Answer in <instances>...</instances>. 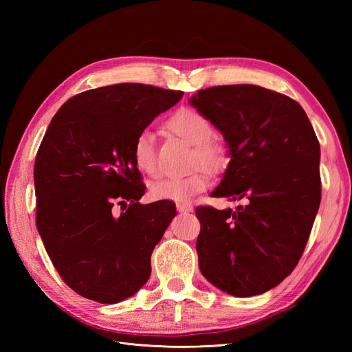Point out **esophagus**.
Instances as JSON below:
<instances>
[{
    "mask_svg": "<svg viewBox=\"0 0 352 352\" xmlns=\"http://www.w3.org/2000/svg\"><path fill=\"white\" fill-rule=\"evenodd\" d=\"M176 210L179 212H192L194 211V207L189 206V204H184V202H177L176 204Z\"/></svg>",
    "mask_w": 352,
    "mask_h": 352,
    "instance_id": "esophagus-1",
    "label": "esophagus"
}]
</instances>
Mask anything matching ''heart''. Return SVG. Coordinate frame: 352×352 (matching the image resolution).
I'll use <instances>...</instances> for the list:
<instances>
[{
    "mask_svg": "<svg viewBox=\"0 0 352 352\" xmlns=\"http://www.w3.org/2000/svg\"><path fill=\"white\" fill-rule=\"evenodd\" d=\"M168 131L195 146V163L204 166L210 172H219L228 163L226 150L221 144L212 141L214 127L204 114L197 110L182 109L170 117ZM133 163L142 173L157 172L155 136L150 129L138 133L132 146ZM208 186L207 175L198 170L185 177H164L151 186L154 199L188 202Z\"/></svg>",
    "mask_w": 352,
    "mask_h": 352,
    "instance_id": "obj_1",
    "label": "heart"
}]
</instances>
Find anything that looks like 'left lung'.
Listing matches in <instances>:
<instances>
[{
  "instance_id": "obj_1",
  "label": "left lung",
  "mask_w": 352,
  "mask_h": 352,
  "mask_svg": "<svg viewBox=\"0 0 352 352\" xmlns=\"http://www.w3.org/2000/svg\"><path fill=\"white\" fill-rule=\"evenodd\" d=\"M189 104L223 135L230 162L210 194L245 206L198 207L202 276L233 296L278 286L300 261L322 198L320 144L300 104L257 85L201 89Z\"/></svg>"
}]
</instances>
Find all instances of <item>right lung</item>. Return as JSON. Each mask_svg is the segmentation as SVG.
<instances>
[{
    "mask_svg": "<svg viewBox=\"0 0 352 352\" xmlns=\"http://www.w3.org/2000/svg\"><path fill=\"white\" fill-rule=\"evenodd\" d=\"M182 97L117 83L74 95L52 117L34 168L36 228L61 279L88 300L120 302L150 279L151 254L176 207L167 199L141 204L145 186L132 146ZM116 205L128 208L114 215Z\"/></svg>",
    "mask_w": 352,
    "mask_h": 352,
    "instance_id": "right-lung-1",
    "label": "right lung"
}]
</instances>
